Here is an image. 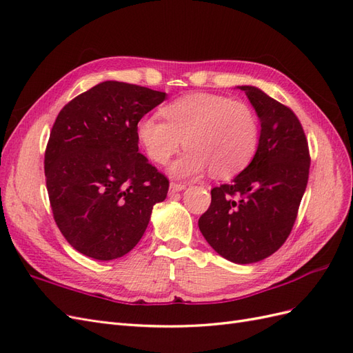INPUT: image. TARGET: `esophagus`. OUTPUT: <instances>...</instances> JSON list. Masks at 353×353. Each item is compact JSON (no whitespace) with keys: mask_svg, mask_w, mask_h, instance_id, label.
I'll return each instance as SVG.
<instances>
[{"mask_svg":"<svg viewBox=\"0 0 353 353\" xmlns=\"http://www.w3.org/2000/svg\"><path fill=\"white\" fill-rule=\"evenodd\" d=\"M169 188H170V193H178V191H183L185 188V184H183V183H170Z\"/></svg>","mask_w":353,"mask_h":353,"instance_id":"obj_1","label":"esophagus"}]
</instances>
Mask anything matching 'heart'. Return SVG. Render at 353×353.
Wrapping results in <instances>:
<instances>
[{
    "label": "heart",
    "mask_w": 353,
    "mask_h": 353,
    "mask_svg": "<svg viewBox=\"0 0 353 353\" xmlns=\"http://www.w3.org/2000/svg\"><path fill=\"white\" fill-rule=\"evenodd\" d=\"M144 116L137 123V138L147 156L168 163L181 145L188 147L172 165V174L190 178L205 172L230 178L248 166L258 150L259 117L249 103L228 95L196 92L179 97Z\"/></svg>",
    "instance_id": "obj_1"
}]
</instances>
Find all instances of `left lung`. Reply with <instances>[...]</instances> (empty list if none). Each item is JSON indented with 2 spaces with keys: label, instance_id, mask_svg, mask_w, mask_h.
<instances>
[{
  "label": "left lung",
  "instance_id": "8db88e82",
  "mask_svg": "<svg viewBox=\"0 0 353 353\" xmlns=\"http://www.w3.org/2000/svg\"><path fill=\"white\" fill-rule=\"evenodd\" d=\"M261 119L258 150L230 184L210 190L199 219L203 237L223 258L253 263L290 236L309 178V147L294 112L254 87H240Z\"/></svg>",
  "mask_w": 353,
  "mask_h": 353
}]
</instances>
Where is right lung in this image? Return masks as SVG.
Wrapping results in <instances>:
<instances>
[{
  "label": "right lung",
  "mask_w": 353,
  "mask_h": 353,
  "mask_svg": "<svg viewBox=\"0 0 353 353\" xmlns=\"http://www.w3.org/2000/svg\"><path fill=\"white\" fill-rule=\"evenodd\" d=\"M168 97L140 85L105 81L57 114L44 170L52 216L73 249L112 261L141 240L169 179L138 153L137 123Z\"/></svg>",
  "instance_id": "right-lung-1"
}]
</instances>
